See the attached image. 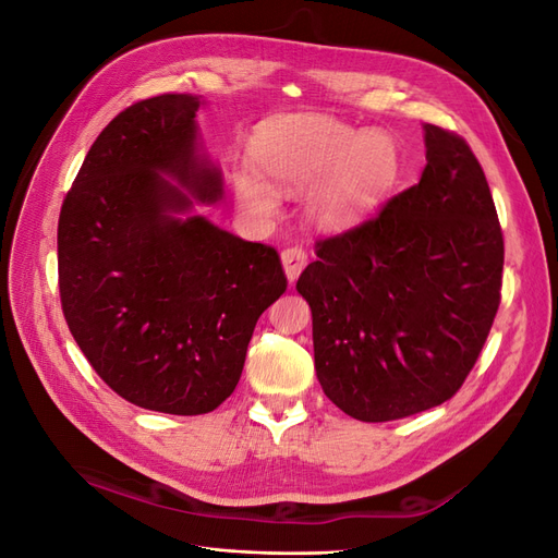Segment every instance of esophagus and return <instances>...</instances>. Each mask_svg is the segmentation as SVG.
Here are the masks:
<instances>
[{"mask_svg":"<svg viewBox=\"0 0 558 558\" xmlns=\"http://www.w3.org/2000/svg\"><path fill=\"white\" fill-rule=\"evenodd\" d=\"M310 256L302 246H289L281 251V263H283V272L289 277V281H295L300 277L302 269H305Z\"/></svg>","mask_w":558,"mask_h":558,"instance_id":"esophagus-1","label":"esophagus"}]
</instances>
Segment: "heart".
Masks as SVG:
<instances>
[{"label":"heart","mask_w":558,"mask_h":558,"mask_svg":"<svg viewBox=\"0 0 558 558\" xmlns=\"http://www.w3.org/2000/svg\"><path fill=\"white\" fill-rule=\"evenodd\" d=\"M251 154L262 172L246 165L234 172V195L248 214L269 216L277 209V193L266 175L286 193L305 191L316 181L310 214L328 228L373 211L400 167L396 142L386 132H359L324 113L277 118L253 137Z\"/></svg>","instance_id":"1"}]
</instances>
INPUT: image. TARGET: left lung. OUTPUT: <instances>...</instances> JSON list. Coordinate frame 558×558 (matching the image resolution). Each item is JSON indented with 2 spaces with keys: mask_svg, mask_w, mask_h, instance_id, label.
Listing matches in <instances>:
<instances>
[{
  "mask_svg": "<svg viewBox=\"0 0 558 558\" xmlns=\"http://www.w3.org/2000/svg\"><path fill=\"white\" fill-rule=\"evenodd\" d=\"M426 130V167L361 226L316 242L298 279L314 367L344 414L379 424L449 400L500 305L502 230L468 142Z\"/></svg>",
  "mask_w": 558,
  "mask_h": 558,
  "instance_id": "obj_1",
  "label": "left lung"
}]
</instances>
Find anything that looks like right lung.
I'll use <instances>...</instances> for the list:
<instances>
[{
	"label": "right lung",
	"mask_w": 558,
	"mask_h": 558,
	"mask_svg": "<svg viewBox=\"0 0 558 558\" xmlns=\"http://www.w3.org/2000/svg\"><path fill=\"white\" fill-rule=\"evenodd\" d=\"M199 105L165 93L118 113L58 223L60 302L83 356L128 402L181 416L234 391L256 320L289 286L277 248L177 216L193 209L180 184L207 205L223 197L197 148Z\"/></svg>",
	"instance_id": "right-lung-1"
}]
</instances>
